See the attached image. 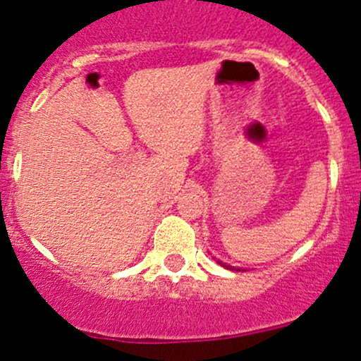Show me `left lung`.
Wrapping results in <instances>:
<instances>
[{
  "label": "left lung",
  "mask_w": 361,
  "mask_h": 361,
  "mask_svg": "<svg viewBox=\"0 0 361 361\" xmlns=\"http://www.w3.org/2000/svg\"><path fill=\"white\" fill-rule=\"evenodd\" d=\"M236 271H238V269H236Z\"/></svg>",
  "instance_id": "8db88e82"
}]
</instances>
